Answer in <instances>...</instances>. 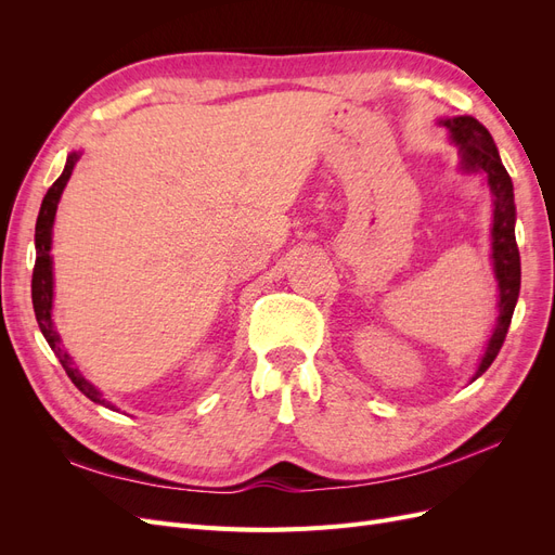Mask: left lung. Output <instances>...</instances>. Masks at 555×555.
Instances as JSON below:
<instances>
[{"mask_svg":"<svg viewBox=\"0 0 555 555\" xmlns=\"http://www.w3.org/2000/svg\"><path fill=\"white\" fill-rule=\"evenodd\" d=\"M442 125L451 131L453 141L461 147V164L465 171H483L489 178V188L493 192V268L500 287V317L495 333L491 335L489 347L479 363L477 377L489 371V365L495 361L498 351L507 338V331L512 324V314L516 308V298L520 289V257L518 245L514 236V222H516V206H514V184L505 166L500 162L498 147L493 137L479 120L469 115L451 117L442 120Z\"/></svg>","mask_w":555,"mask_h":555,"instance_id":"8db88e82","label":"left lung"}]
</instances>
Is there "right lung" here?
<instances>
[{"instance_id": "right-lung-1", "label": "right lung", "mask_w": 555, "mask_h": 555, "mask_svg": "<svg viewBox=\"0 0 555 555\" xmlns=\"http://www.w3.org/2000/svg\"><path fill=\"white\" fill-rule=\"evenodd\" d=\"M78 159L80 157L76 153L66 157V166H64L62 176L53 184H50V190L43 196V204H41V210L37 217V233H35L37 263H35V273H31V304H35V314H37V322H39L43 338L48 340L50 349H53L60 357L62 367L66 371V375H69V379L78 386V391L86 393L90 400L99 402V405H106L113 410L111 402L106 398H102V393H99L94 386L78 373V367H74L69 357L64 354L60 347V335L53 328V319H50V308H53V261H50V236H53L57 201H60L62 190L66 188V180H69Z\"/></svg>"}]
</instances>
